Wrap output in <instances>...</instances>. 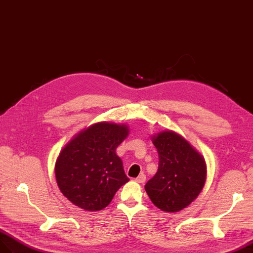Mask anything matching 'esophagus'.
Segmentation results:
<instances>
[{"mask_svg":"<svg viewBox=\"0 0 253 253\" xmlns=\"http://www.w3.org/2000/svg\"><path fill=\"white\" fill-rule=\"evenodd\" d=\"M135 181L137 182V183H143V182L146 181V175L143 174V173H141V174H139L137 177H136Z\"/></svg>","mask_w":253,"mask_h":253,"instance_id":"1","label":"esophagus"}]
</instances>
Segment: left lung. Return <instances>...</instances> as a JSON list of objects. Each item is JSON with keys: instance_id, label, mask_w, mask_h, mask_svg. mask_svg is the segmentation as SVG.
I'll return each mask as SVG.
<instances>
[{"instance_id": "left-lung-1", "label": "left lung", "mask_w": 253, "mask_h": 253, "mask_svg": "<svg viewBox=\"0 0 253 253\" xmlns=\"http://www.w3.org/2000/svg\"><path fill=\"white\" fill-rule=\"evenodd\" d=\"M158 149V172L145 189L156 208L174 213L188 207L199 196L207 181V163L182 135L162 131L151 136Z\"/></svg>"}]
</instances>
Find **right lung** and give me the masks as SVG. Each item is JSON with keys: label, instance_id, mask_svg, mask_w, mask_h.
<instances>
[{"label": "right lung", "instance_id": "1", "mask_svg": "<svg viewBox=\"0 0 253 253\" xmlns=\"http://www.w3.org/2000/svg\"><path fill=\"white\" fill-rule=\"evenodd\" d=\"M126 125L102 121L91 125L60 150L55 177L60 192L76 207L100 211L129 181L116 149L128 135Z\"/></svg>", "mask_w": 253, "mask_h": 253}]
</instances>
